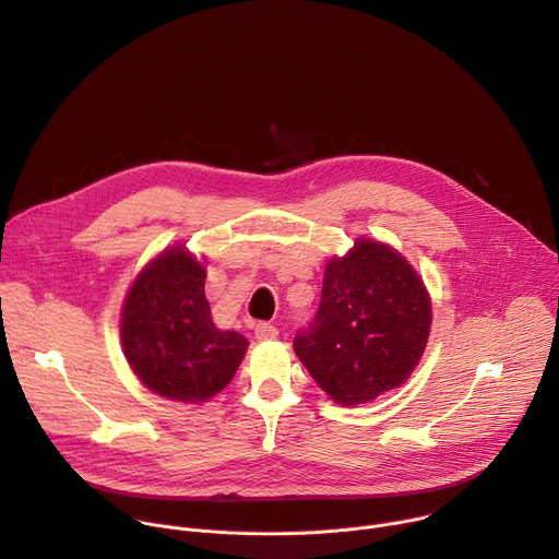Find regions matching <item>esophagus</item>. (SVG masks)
I'll use <instances>...</instances> for the list:
<instances>
[{"mask_svg": "<svg viewBox=\"0 0 559 559\" xmlns=\"http://www.w3.org/2000/svg\"><path fill=\"white\" fill-rule=\"evenodd\" d=\"M253 334H257L259 341H270V338L278 336V330L272 323H259L257 330H253Z\"/></svg>", "mask_w": 559, "mask_h": 559, "instance_id": "esophagus-1", "label": "esophagus"}]
</instances>
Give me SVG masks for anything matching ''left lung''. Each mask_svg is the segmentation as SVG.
Here are the masks:
<instances>
[{"mask_svg": "<svg viewBox=\"0 0 559 559\" xmlns=\"http://www.w3.org/2000/svg\"><path fill=\"white\" fill-rule=\"evenodd\" d=\"M430 323V296L413 265L390 245L359 238L328 263L321 306L294 352L336 403L359 405L413 374Z\"/></svg>", "mask_w": 559, "mask_h": 559, "instance_id": "left-lung-1", "label": "left lung"}]
</instances>
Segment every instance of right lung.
<instances>
[{
  "mask_svg": "<svg viewBox=\"0 0 559 559\" xmlns=\"http://www.w3.org/2000/svg\"><path fill=\"white\" fill-rule=\"evenodd\" d=\"M205 276L193 253L171 247L138 274L122 306L120 338L131 370L151 392L182 403L218 394L249 343L214 325Z\"/></svg>",
  "mask_w": 559,
  "mask_h": 559,
  "instance_id": "obj_1",
  "label": "right lung"
}]
</instances>
